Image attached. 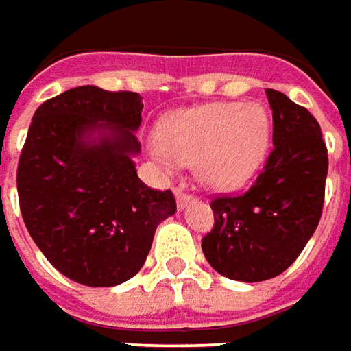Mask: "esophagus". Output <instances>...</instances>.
Segmentation results:
<instances>
[{"label":"esophagus","mask_w":351,"mask_h":351,"mask_svg":"<svg viewBox=\"0 0 351 351\" xmlns=\"http://www.w3.org/2000/svg\"><path fill=\"white\" fill-rule=\"evenodd\" d=\"M175 195H176V206H178V209H184V207L194 199L192 195L186 194V192H182V190H176Z\"/></svg>","instance_id":"1"}]
</instances>
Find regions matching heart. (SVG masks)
Listing matches in <instances>:
<instances>
[{"instance_id":"1","label":"heart","mask_w":351,"mask_h":351,"mask_svg":"<svg viewBox=\"0 0 351 351\" xmlns=\"http://www.w3.org/2000/svg\"><path fill=\"white\" fill-rule=\"evenodd\" d=\"M269 115L259 104H209L169 115L152 157L165 175L195 165L199 182L228 192L244 186L265 161Z\"/></svg>"}]
</instances>
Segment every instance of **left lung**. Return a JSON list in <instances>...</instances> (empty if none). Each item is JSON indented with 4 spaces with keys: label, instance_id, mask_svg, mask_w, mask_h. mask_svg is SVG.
Segmentation results:
<instances>
[{
    "label": "left lung",
    "instance_id": "8db88e82",
    "mask_svg": "<svg viewBox=\"0 0 351 351\" xmlns=\"http://www.w3.org/2000/svg\"><path fill=\"white\" fill-rule=\"evenodd\" d=\"M273 152L256 184L211 202L215 226L202 240L219 275L261 282L285 273L315 232L325 202L328 156L321 126L306 107L267 88Z\"/></svg>",
    "mask_w": 351,
    "mask_h": 351
}]
</instances>
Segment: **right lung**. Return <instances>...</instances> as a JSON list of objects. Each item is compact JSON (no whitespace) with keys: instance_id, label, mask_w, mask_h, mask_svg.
Wrapping results in <instances>:
<instances>
[{"instance_id":"add662e5","label":"right lung","mask_w":351,"mask_h":351,"mask_svg":"<svg viewBox=\"0 0 351 351\" xmlns=\"http://www.w3.org/2000/svg\"><path fill=\"white\" fill-rule=\"evenodd\" d=\"M142 97L78 86L36 109L16 169L25 225L59 273L117 286L142 269L157 225L175 215L171 190L138 178Z\"/></svg>"}]
</instances>
